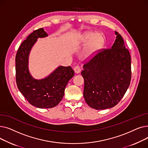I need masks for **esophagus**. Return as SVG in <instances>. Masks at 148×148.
I'll list each match as a JSON object with an SVG mask.
<instances>
[{"label":"esophagus","mask_w":148,"mask_h":148,"mask_svg":"<svg viewBox=\"0 0 148 148\" xmlns=\"http://www.w3.org/2000/svg\"><path fill=\"white\" fill-rule=\"evenodd\" d=\"M74 72L75 73L78 74V73H79L81 71V68H80V67L79 65H76L74 68Z\"/></svg>","instance_id":"esophagus-1"}]
</instances>
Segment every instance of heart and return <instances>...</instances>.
<instances>
[{
  "mask_svg": "<svg viewBox=\"0 0 148 148\" xmlns=\"http://www.w3.org/2000/svg\"><path fill=\"white\" fill-rule=\"evenodd\" d=\"M83 41L84 42H90L89 50L94 51L97 50L101 44V40L99 36L94 35L92 33H87L83 36Z\"/></svg>",
  "mask_w": 148,
  "mask_h": 148,
  "instance_id": "1",
  "label": "heart"
}]
</instances>
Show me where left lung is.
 <instances>
[{
	"label": "left lung",
	"instance_id": "1",
	"mask_svg": "<svg viewBox=\"0 0 148 148\" xmlns=\"http://www.w3.org/2000/svg\"><path fill=\"white\" fill-rule=\"evenodd\" d=\"M111 49H101L83 65V95L90 107L103 110L115 106L125 95L131 79V56L122 36Z\"/></svg>",
	"mask_w": 148,
	"mask_h": 148
}]
</instances>
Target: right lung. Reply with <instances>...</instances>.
Returning a JSON list of instances; mask_svg holds the SVG:
<instances>
[{
	"label": "right lung",
	"mask_w": 148,
	"mask_h": 148,
	"mask_svg": "<svg viewBox=\"0 0 148 148\" xmlns=\"http://www.w3.org/2000/svg\"><path fill=\"white\" fill-rule=\"evenodd\" d=\"M47 36L43 28L34 30L18 49L15 56V79L17 87L27 101L34 106L49 108L56 106L62 100L68 81L74 75L71 67H58L44 79H33L28 70L29 52L37 38Z\"/></svg>",
	"instance_id": "right-lung-1"
}]
</instances>
